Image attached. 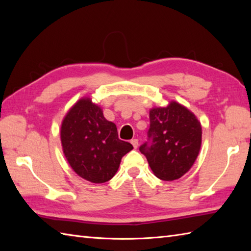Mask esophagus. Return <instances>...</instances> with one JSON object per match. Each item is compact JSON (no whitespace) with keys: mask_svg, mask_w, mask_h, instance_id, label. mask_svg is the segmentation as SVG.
<instances>
[{"mask_svg":"<svg viewBox=\"0 0 251 251\" xmlns=\"http://www.w3.org/2000/svg\"><path fill=\"white\" fill-rule=\"evenodd\" d=\"M130 143H131L132 147H134L135 149L138 148V139H132V140L130 141Z\"/></svg>","mask_w":251,"mask_h":251,"instance_id":"esophagus-1","label":"esophagus"}]
</instances>
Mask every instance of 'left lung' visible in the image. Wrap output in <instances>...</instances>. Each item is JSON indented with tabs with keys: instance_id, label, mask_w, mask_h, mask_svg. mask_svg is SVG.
<instances>
[{
	"instance_id": "8db88e82",
	"label": "left lung",
	"mask_w": 251,
	"mask_h": 251,
	"mask_svg": "<svg viewBox=\"0 0 251 251\" xmlns=\"http://www.w3.org/2000/svg\"><path fill=\"white\" fill-rule=\"evenodd\" d=\"M201 145V126L195 115L172 101L150 111L148 140L139 151L158 179H179L193 166Z\"/></svg>"
}]
</instances>
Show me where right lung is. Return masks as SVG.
<instances>
[{
    "label": "right lung",
    "mask_w": 251,
    "mask_h": 251,
    "mask_svg": "<svg viewBox=\"0 0 251 251\" xmlns=\"http://www.w3.org/2000/svg\"><path fill=\"white\" fill-rule=\"evenodd\" d=\"M60 137L72 169L93 183L113 178L122 157L134 149L129 142L119 139L114 123L104 119L102 110L90 98L78 100L68 112Z\"/></svg>",
    "instance_id": "right-lung-1"
}]
</instances>
